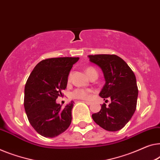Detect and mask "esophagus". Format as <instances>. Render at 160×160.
<instances>
[{
  "instance_id": "34e87169",
  "label": "esophagus",
  "mask_w": 160,
  "mask_h": 160,
  "mask_svg": "<svg viewBox=\"0 0 160 160\" xmlns=\"http://www.w3.org/2000/svg\"><path fill=\"white\" fill-rule=\"evenodd\" d=\"M84 103H86V104H87V105H91V104H92L91 102H88V101H84Z\"/></svg>"
}]
</instances>
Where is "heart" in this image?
<instances>
[{
  "instance_id": "b5f03b06",
  "label": "heart",
  "mask_w": 160,
  "mask_h": 160,
  "mask_svg": "<svg viewBox=\"0 0 160 160\" xmlns=\"http://www.w3.org/2000/svg\"><path fill=\"white\" fill-rule=\"evenodd\" d=\"M86 73L88 76H89L93 73H97V71L92 67H89L86 69ZM90 90L84 89H76L71 93V97L74 99H88L89 97Z\"/></svg>"
}]
</instances>
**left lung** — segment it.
Returning a JSON list of instances; mask_svg holds the SVG:
<instances>
[{"label": "left lung", "instance_id": "left-lung-1", "mask_svg": "<svg viewBox=\"0 0 160 160\" xmlns=\"http://www.w3.org/2000/svg\"><path fill=\"white\" fill-rule=\"evenodd\" d=\"M88 57L90 62L102 69L105 77V84L99 96L104 100L111 99L108 106L104 103L99 112L92 114V118L106 131H119L131 120L136 108L138 90L135 74L118 55L102 54Z\"/></svg>", "mask_w": 160, "mask_h": 160}]
</instances>
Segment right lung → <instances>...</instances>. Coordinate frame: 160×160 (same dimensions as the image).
<instances>
[{
	"label": "right lung",
	"mask_w": 160,
	"mask_h": 160,
	"mask_svg": "<svg viewBox=\"0 0 160 160\" xmlns=\"http://www.w3.org/2000/svg\"><path fill=\"white\" fill-rule=\"evenodd\" d=\"M79 58H52L42 60L34 67L24 88V105L31 124L44 137L53 138L70 126L73 102L64 108L56 103L67 87L73 65Z\"/></svg>",
	"instance_id": "add662e5"
}]
</instances>
